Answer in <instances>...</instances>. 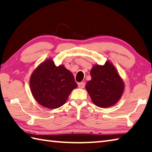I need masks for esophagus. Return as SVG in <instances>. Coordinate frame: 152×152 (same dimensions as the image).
I'll return each mask as SVG.
<instances>
[{
	"label": "esophagus",
	"mask_w": 152,
	"mask_h": 152,
	"mask_svg": "<svg viewBox=\"0 0 152 152\" xmlns=\"http://www.w3.org/2000/svg\"><path fill=\"white\" fill-rule=\"evenodd\" d=\"M78 86L79 88L83 89V88H84V87H85V83L84 82H79L78 84Z\"/></svg>",
	"instance_id": "obj_1"
}]
</instances>
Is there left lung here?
Instances as JSON below:
<instances>
[{"instance_id":"1","label":"left lung","mask_w":152,"mask_h":152,"mask_svg":"<svg viewBox=\"0 0 152 152\" xmlns=\"http://www.w3.org/2000/svg\"><path fill=\"white\" fill-rule=\"evenodd\" d=\"M91 80L86 85V90L91 101L99 107L114 105L123 94L124 84L114 65L110 61L105 64L94 65L90 71Z\"/></svg>"}]
</instances>
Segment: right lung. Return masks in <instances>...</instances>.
<instances>
[{
  "mask_svg": "<svg viewBox=\"0 0 152 152\" xmlns=\"http://www.w3.org/2000/svg\"><path fill=\"white\" fill-rule=\"evenodd\" d=\"M31 91L37 102L45 107L56 109L66 103L77 84L73 74L63 65L56 66L52 59H47L33 72Z\"/></svg>",
  "mask_w": 152,
  "mask_h": 152,
  "instance_id": "right-lung-1",
  "label": "right lung"
}]
</instances>
